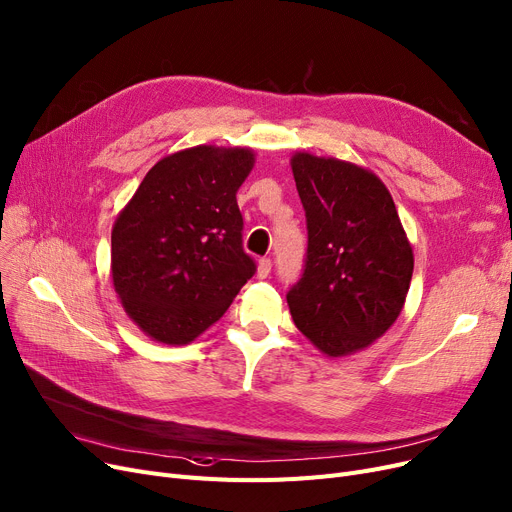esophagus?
I'll list each match as a JSON object with an SVG mask.
<instances>
[{
	"instance_id": "34e87169",
	"label": "esophagus",
	"mask_w": 512,
	"mask_h": 512,
	"mask_svg": "<svg viewBox=\"0 0 512 512\" xmlns=\"http://www.w3.org/2000/svg\"><path fill=\"white\" fill-rule=\"evenodd\" d=\"M272 272V261L270 259H259L257 263V278H268Z\"/></svg>"
}]
</instances>
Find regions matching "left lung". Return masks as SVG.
I'll list each match as a JSON object with an SVG mask.
<instances>
[{
    "mask_svg": "<svg viewBox=\"0 0 512 512\" xmlns=\"http://www.w3.org/2000/svg\"><path fill=\"white\" fill-rule=\"evenodd\" d=\"M307 217L303 278L286 295L295 326L328 358L372 345L399 318L414 253L381 177L364 165L297 150Z\"/></svg>",
    "mask_w": 512,
    "mask_h": 512,
    "instance_id": "1",
    "label": "left lung"
}]
</instances>
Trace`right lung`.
Segmentation results:
<instances>
[{"mask_svg": "<svg viewBox=\"0 0 512 512\" xmlns=\"http://www.w3.org/2000/svg\"><path fill=\"white\" fill-rule=\"evenodd\" d=\"M253 165L249 146L171 152L119 211L110 276L125 314L152 341L192 343L255 274L236 203Z\"/></svg>", "mask_w": 512, "mask_h": 512, "instance_id": "1", "label": "right lung"}]
</instances>
